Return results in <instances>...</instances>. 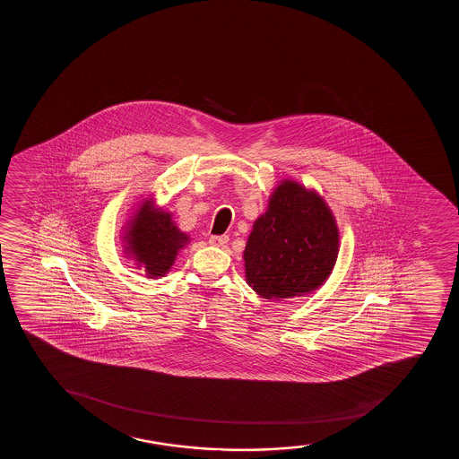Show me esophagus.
<instances>
[{"mask_svg": "<svg viewBox=\"0 0 459 459\" xmlns=\"http://www.w3.org/2000/svg\"><path fill=\"white\" fill-rule=\"evenodd\" d=\"M228 242V236H211L210 243L212 247H223Z\"/></svg>", "mask_w": 459, "mask_h": 459, "instance_id": "obj_1", "label": "esophagus"}]
</instances>
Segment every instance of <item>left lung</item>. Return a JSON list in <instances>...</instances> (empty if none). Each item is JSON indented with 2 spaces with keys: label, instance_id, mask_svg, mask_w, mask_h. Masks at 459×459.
<instances>
[{
  "label": "left lung",
  "instance_id": "left-lung-1",
  "mask_svg": "<svg viewBox=\"0 0 459 459\" xmlns=\"http://www.w3.org/2000/svg\"><path fill=\"white\" fill-rule=\"evenodd\" d=\"M338 249L337 221L322 195L283 179L243 251L247 283L268 300L311 294L329 279Z\"/></svg>",
  "mask_w": 459,
  "mask_h": 459
}]
</instances>
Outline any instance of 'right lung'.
<instances>
[{"instance_id": "1", "label": "right lung", "mask_w": 459, "mask_h": 459, "mask_svg": "<svg viewBox=\"0 0 459 459\" xmlns=\"http://www.w3.org/2000/svg\"><path fill=\"white\" fill-rule=\"evenodd\" d=\"M132 214L122 231L126 257L134 260L137 269H145L148 279L164 277L190 236L180 231L171 212L156 206L154 195L137 204Z\"/></svg>"}]
</instances>
